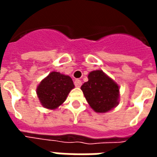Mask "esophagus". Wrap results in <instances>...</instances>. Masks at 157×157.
Wrapping results in <instances>:
<instances>
[{
  "label": "esophagus",
  "mask_w": 157,
  "mask_h": 157,
  "mask_svg": "<svg viewBox=\"0 0 157 157\" xmlns=\"http://www.w3.org/2000/svg\"><path fill=\"white\" fill-rule=\"evenodd\" d=\"M74 84H75V86H76V87H81V85H82V82H81V80H76V81H74Z\"/></svg>",
  "instance_id": "1"
}]
</instances>
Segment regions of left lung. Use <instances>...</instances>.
Instances as JSON below:
<instances>
[{"label": "left lung", "instance_id": "8db88e82", "mask_svg": "<svg viewBox=\"0 0 157 157\" xmlns=\"http://www.w3.org/2000/svg\"><path fill=\"white\" fill-rule=\"evenodd\" d=\"M88 79L81 89L96 112H107L119 103V86L103 71H91Z\"/></svg>", "mask_w": 157, "mask_h": 157}]
</instances>
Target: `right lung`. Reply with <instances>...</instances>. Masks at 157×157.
<instances>
[{"label": "right lung", "mask_w": 157, "mask_h": 157, "mask_svg": "<svg viewBox=\"0 0 157 157\" xmlns=\"http://www.w3.org/2000/svg\"><path fill=\"white\" fill-rule=\"evenodd\" d=\"M73 88V81L70 76L52 71L37 86L36 94L43 107L55 109L66 100Z\"/></svg>", "instance_id": "1"}]
</instances>
